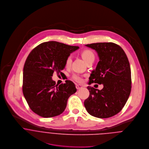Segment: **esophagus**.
<instances>
[{"label":"esophagus","mask_w":149,"mask_h":149,"mask_svg":"<svg viewBox=\"0 0 149 149\" xmlns=\"http://www.w3.org/2000/svg\"><path fill=\"white\" fill-rule=\"evenodd\" d=\"M83 87V86L81 85H79V84H76V88H77V90H79L80 88H81Z\"/></svg>","instance_id":"34e87169"}]
</instances>
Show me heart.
Wrapping results in <instances>:
<instances>
[{"instance_id": "1", "label": "heart", "mask_w": 149, "mask_h": 149, "mask_svg": "<svg viewBox=\"0 0 149 149\" xmlns=\"http://www.w3.org/2000/svg\"><path fill=\"white\" fill-rule=\"evenodd\" d=\"M80 55L84 61L87 63L88 61H94L95 55L94 52L91 50L88 49H84L82 50L80 52ZM72 63V58L70 56H68L65 61V66L66 67H69ZM73 79L74 80L77 82H81L82 78L78 74H74L72 77Z\"/></svg>"}]
</instances>
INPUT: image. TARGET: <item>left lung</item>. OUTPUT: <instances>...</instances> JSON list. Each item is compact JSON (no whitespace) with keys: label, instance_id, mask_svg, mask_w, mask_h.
I'll list each match as a JSON object with an SVG mask.
<instances>
[{"label":"left lung","instance_id":"obj_1","mask_svg":"<svg viewBox=\"0 0 149 149\" xmlns=\"http://www.w3.org/2000/svg\"><path fill=\"white\" fill-rule=\"evenodd\" d=\"M95 50L99 61L89 77V84H103L99 90L88 86L89 97L84 104L88 113L106 118L118 113L125 104L131 90L130 62L123 49L114 43H97L86 45Z\"/></svg>","mask_w":149,"mask_h":149}]
</instances>
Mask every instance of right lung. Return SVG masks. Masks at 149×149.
Returning a JSON list of instances; mask_svg holds the SVG:
<instances>
[{
	"instance_id": "add662e5",
	"label": "right lung",
	"mask_w": 149,
	"mask_h": 149,
	"mask_svg": "<svg viewBox=\"0 0 149 149\" xmlns=\"http://www.w3.org/2000/svg\"><path fill=\"white\" fill-rule=\"evenodd\" d=\"M79 48L51 41L40 44L28 56L23 69L22 91L29 107L38 115L49 118L61 114L69 97L76 92L72 81L58 86L52 76L54 72L61 74L66 58Z\"/></svg>"
}]
</instances>
